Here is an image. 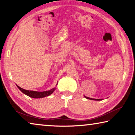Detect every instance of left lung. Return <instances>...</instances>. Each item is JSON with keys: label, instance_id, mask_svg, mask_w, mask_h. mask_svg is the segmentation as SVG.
Listing matches in <instances>:
<instances>
[{"label": "left lung", "instance_id": "8db88e82", "mask_svg": "<svg viewBox=\"0 0 135 135\" xmlns=\"http://www.w3.org/2000/svg\"><path fill=\"white\" fill-rule=\"evenodd\" d=\"M85 97L86 99H91V100H101L102 99H92V98H88V97H86V96H85Z\"/></svg>", "mask_w": 135, "mask_h": 135}]
</instances>
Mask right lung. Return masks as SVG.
<instances>
[{
  "mask_svg": "<svg viewBox=\"0 0 135 135\" xmlns=\"http://www.w3.org/2000/svg\"><path fill=\"white\" fill-rule=\"evenodd\" d=\"M17 88H18L20 90L22 91V93H23L25 95L27 96H29L30 98H42L44 97H46L47 96H49L54 91L55 89L53 88L50 89V90L48 91H33V90H27L23 89L19 87V86H17Z\"/></svg>",
  "mask_w": 135,
  "mask_h": 135,
  "instance_id": "obj_1",
  "label": "right lung"
}]
</instances>
